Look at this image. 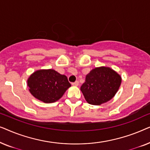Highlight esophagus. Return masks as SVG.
<instances>
[{
    "label": "esophagus",
    "mask_w": 150,
    "mask_h": 150,
    "mask_svg": "<svg viewBox=\"0 0 150 150\" xmlns=\"http://www.w3.org/2000/svg\"><path fill=\"white\" fill-rule=\"evenodd\" d=\"M71 85H74V86H78V85H79V82L78 81H75L74 83H71Z\"/></svg>",
    "instance_id": "1"
}]
</instances>
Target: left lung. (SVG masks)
<instances>
[{
    "label": "left lung",
    "mask_w": 150,
    "mask_h": 150,
    "mask_svg": "<svg viewBox=\"0 0 150 150\" xmlns=\"http://www.w3.org/2000/svg\"><path fill=\"white\" fill-rule=\"evenodd\" d=\"M121 83L122 78L113 69L107 67H96L86 76L81 90L88 103L100 105L114 97Z\"/></svg>",
    "instance_id": "left-lung-1"
}]
</instances>
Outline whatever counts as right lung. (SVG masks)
Returning a JSON list of instances; mask_svg holds the SVG:
<instances>
[{
    "instance_id": "1",
    "label": "right lung",
    "mask_w": 150,
    "mask_h": 150,
    "mask_svg": "<svg viewBox=\"0 0 150 150\" xmlns=\"http://www.w3.org/2000/svg\"><path fill=\"white\" fill-rule=\"evenodd\" d=\"M27 85L35 98L45 103H52L62 97L71 84L66 76L49 69L33 73L28 79Z\"/></svg>"
}]
</instances>
